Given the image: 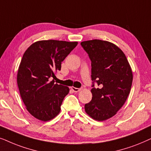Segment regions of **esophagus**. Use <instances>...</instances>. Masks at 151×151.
<instances>
[{"instance_id":"1","label":"esophagus","mask_w":151,"mask_h":151,"mask_svg":"<svg viewBox=\"0 0 151 151\" xmlns=\"http://www.w3.org/2000/svg\"><path fill=\"white\" fill-rule=\"evenodd\" d=\"M71 90L74 92H79L80 90H81V88H75V87H71Z\"/></svg>"}]
</instances>
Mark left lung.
<instances>
[{
    "instance_id": "left-lung-1",
    "label": "left lung",
    "mask_w": 151,
    "mask_h": 151,
    "mask_svg": "<svg viewBox=\"0 0 151 151\" xmlns=\"http://www.w3.org/2000/svg\"><path fill=\"white\" fill-rule=\"evenodd\" d=\"M82 47L91 61V101L86 112L93 119L104 121L116 114L127 99L132 83V72L121 49L110 42L94 39L83 41ZM99 88L93 87L94 83Z\"/></svg>"
}]
</instances>
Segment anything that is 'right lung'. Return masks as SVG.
<instances>
[{
  "mask_svg": "<svg viewBox=\"0 0 151 151\" xmlns=\"http://www.w3.org/2000/svg\"><path fill=\"white\" fill-rule=\"evenodd\" d=\"M77 42L45 40L32 44L25 52L17 74V84L26 109L37 119L47 122L61 110L67 86L55 83V72L77 45Z\"/></svg>",
  "mask_w": 151,
  "mask_h": 151,
  "instance_id": "obj_1",
  "label": "right lung"
}]
</instances>
